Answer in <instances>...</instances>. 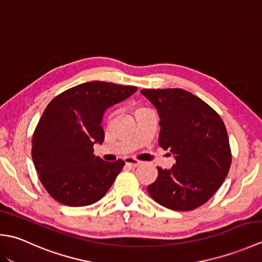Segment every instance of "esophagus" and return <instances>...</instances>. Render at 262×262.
Returning <instances> with one entry per match:
<instances>
[{"mask_svg": "<svg viewBox=\"0 0 262 262\" xmlns=\"http://www.w3.org/2000/svg\"><path fill=\"white\" fill-rule=\"evenodd\" d=\"M125 162H126V164L127 165H129V166H137V165H140L142 162L141 161H138V160H136V159H134V158H132V157H127V158H125Z\"/></svg>", "mask_w": 262, "mask_h": 262, "instance_id": "obj_1", "label": "esophagus"}]
</instances>
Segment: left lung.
I'll return each mask as SVG.
<instances>
[{"label":"left lung","mask_w":262,"mask_h":262,"mask_svg":"<svg viewBox=\"0 0 262 262\" xmlns=\"http://www.w3.org/2000/svg\"><path fill=\"white\" fill-rule=\"evenodd\" d=\"M160 117L159 145L173 154L170 170L158 168L149 196L172 210L207 202L229 173L232 155L223 120L202 99L182 89H144Z\"/></svg>","instance_id":"1"}]
</instances>
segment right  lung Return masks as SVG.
I'll list each match as a JSON object with an SVG mask.
<instances>
[{
  "label": "right lung",
  "instance_id": "obj_1",
  "mask_svg": "<svg viewBox=\"0 0 262 262\" xmlns=\"http://www.w3.org/2000/svg\"><path fill=\"white\" fill-rule=\"evenodd\" d=\"M136 86L92 81L55 97L39 119L31 155L39 179L58 203L81 207L97 203L113 186L125 162H105L93 154L102 144V118Z\"/></svg>",
  "mask_w": 262,
  "mask_h": 262
}]
</instances>
